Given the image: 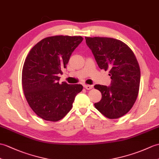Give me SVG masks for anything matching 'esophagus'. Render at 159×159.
Instances as JSON below:
<instances>
[{"instance_id":"esophagus-1","label":"esophagus","mask_w":159,"mask_h":159,"mask_svg":"<svg viewBox=\"0 0 159 159\" xmlns=\"http://www.w3.org/2000/svg\"><path fill=\"white\" fill-rule=\"evenodd\" d=\"M84 87L87 90H89V89H91L92 88H93V86L92 85H89V84H84Z\"/></svg>"}]
</instances>
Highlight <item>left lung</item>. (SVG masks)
<instances>
[{"instance_id": "left-lung-1", "label": "left lung", "mask_w": 159, "mask_h": 159, "mask_svg": "<svg viewBox=\"0 0 159 159\" xmlns=\"http://www.w3.org/2000/svg\"><path fill=\"white\" fill-rule=\"evenodd\" d=\"M100 69L109 71L110 86L95 84L102 93L101 100L94 104L98 111L110 119L127 114L137 99L140 68L132 50L126 44L112 38L85 37Z\"/></svg>"}]
</instances>
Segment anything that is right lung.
Returning a JSON list of instances; mask_svg holds the SVG:
<instances>
[{
    "mask_svg": "<svg viewBox=\"0 0 159 159\" xmlns=\"http://www.w3.org/2000/svg\"><path fill=\"white\" fill-rule=\"evenodd\" d=\"M82 36H53L43 39L32 48L24 61L21 83L30 107L41 119L56 122L72 107L81 84L59 83L72 52Z\"/></svg>",
    "mask_w": 159,
    "mask_h": 159,
    "instance_id": "obj_1",
    "label": "right lung"
}]
</instances>
